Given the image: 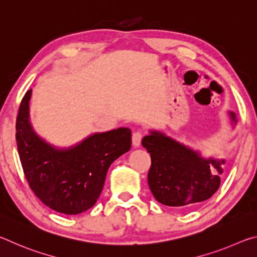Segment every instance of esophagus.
I'll use <instances>...</instances> for the list:
<instances>
[{"mask_svg":"<svg viewBox=\"0 0 257 257\" xmlns=\"http://www.w3.org/2000/svg\"><path fill=\"white\" fill-rule=\"evenodd\" d=\"M142 138H143V134L141 132H136L133 134V145L135 147H138L141 145V142H142Z\"/></svg>","mask_w":257,"mask_h":257,"instance_id":"1","label":"esophagus"}]
</instances>
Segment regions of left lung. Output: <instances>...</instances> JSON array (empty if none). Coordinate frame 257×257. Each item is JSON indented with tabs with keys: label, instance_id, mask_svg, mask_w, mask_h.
Returning <instances> with one entry per match:
<instances>
[{
	"label": "left lung",
	"instance_id": "8db88e82",
	"mask_svg": "<svg viewBox=\"0 0 257 257\" xmlns=\"http://www.w3.org/2000/svg\"><path fill=\"white\" fill-rule=\"evenodd\" d=\"M232 128L236 113L228 112ZM142 145L151 154L149 186L156 201L163 205L190 208L211 198L219 189L224 159L204 158L194 150L159 130H150Z\"/></svg>",
	"mask_w": 257,
	"mask_h": 257
}]
</instances>
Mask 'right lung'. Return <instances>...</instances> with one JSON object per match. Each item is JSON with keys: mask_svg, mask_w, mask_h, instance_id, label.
I'll return each instance as SVG.
<instances>
[{"mask_svg": "<svg viewBox=\"0 0 257 257\" xmlns=\"http://www.w3.org/2000/svg\"><path fill=\"white\" fill-rule=\"evenodd\" d=\"M30 88L21 101L16 138L26 179L41 201L52 210L76 215L89 210L102 193L114 161L132 147L129 128L95 133L69 147L50 144L30 121Z\"/></svg>", "mask_w": 257, "mask_h": 257, "instance_id": "right-lung-1", "label": "right lung"}]
</instances>
